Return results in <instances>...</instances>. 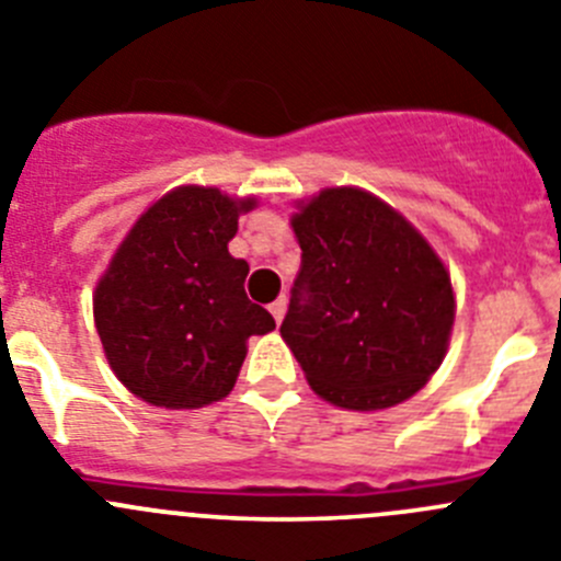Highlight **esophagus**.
<instances>
[{
    "instance_id": "obj_1",
    "label": "esophagus",
    "mask_w": 561,
    "mask_h": 561,
    "mask_svg": "<svg viewBox=\"0 0 561 561\" xmlns=\"http://www.w3.org/2000/svg\"><path fill=\"white\" fill-rule=\"evenodd\" d=\"M287 312V299H276L274 305H271V316L276 318V324H282V318H285Z\"/></svg>"
}]
</instances>
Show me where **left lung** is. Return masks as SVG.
<instances>
[{"instance_id": "left-lung-1", "label": "left lung", "mask_w": 561, "mask_h": 561, "mask_svg": "<svg viewBox=\"0 0 561 561\" xmlns=\"http://www.w3.org/2000/svg\"><path fill=\"white\" fill-rule=\"evenodd\" d=\"M301 268L282 337L318 397L352 411L408 400L442 366L456 299L425 237L375 195L337 186L293 215Z\"/></svg>"}]
</instances>
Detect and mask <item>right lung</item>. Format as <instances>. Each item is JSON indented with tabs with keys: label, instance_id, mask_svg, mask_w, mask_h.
<instances>
[{
	"label": "right lung",
	"instance_id": "obj_1",
	"mask_svg": "<svg viewBox=\"0 0 561 561\" xmlns=\"http://www.w3.org/2000/svg\"><path fill=\"white\" fill-rule=\"evenodd\" d=\"M211 186H179L136 220L94 290V321L114 375L159 408L224 400L245 341L276 327L245 296L249 262L229 254L240 211Z\"/></svg>",
	"mask_w": 561,
	"mask_h": 561
}]
</instances>
